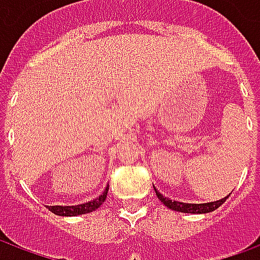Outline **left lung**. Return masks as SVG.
Wrapping results in <instances>:
<instances>
[{
  "label": "left lung",
  "instance_id": "8db88e82",
  "mask_svg": "<svg viewBox=\"0 0 260 260\" xmlns=\"http://www.w3.org/2000/svg\"><path fill=\"white\" fill-rule=\"evenodd\" d=\"M154 191H156V195L160 201L163 202L166 206L171 209V210H175V212H181V213H195V214H202V213H210L213 210H216L217 207H220L223 205L225 199L229 198V196H225L223 199H220V201L216 202H210V203H182V202H175L171 201L169 198H164L160 192L154 188Z\"/></svg>",
  "mask_w": 260,
  "mask_h": 260
}]
</instances>
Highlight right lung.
I'll use <instances>...</instances> for the list:
<instances>
[{"mask_svg": "<svg viewBox=\"0 0 260 260\" xmlns=\"http://www.w3.org/2000/svg\"><path fill=\"white\" fill-rule=\"evenodd\" d=\"M108 186L106 188V191L103 192V195H100L96 199H93L90 202H86L83 205H78V206H47L50 212H53L57 216H79V214H86V213L94 212L96 209L102 206L106 198H107Z\"/></svg>", "mask_w": 260, "mask_h": 260, "instance_id": "obj_1", "label": "right lung"}]
</instances>
